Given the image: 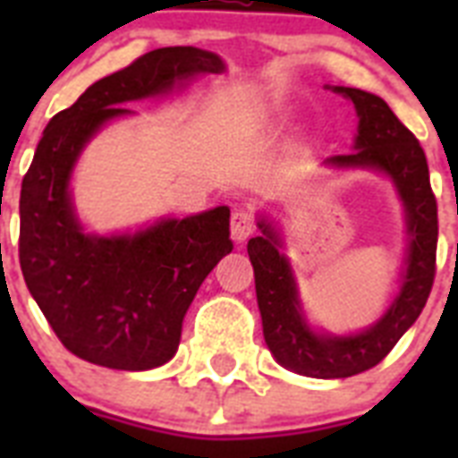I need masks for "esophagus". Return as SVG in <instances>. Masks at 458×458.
Listing matches in <instances>:
<instances>
[{
    "instance_id": "esophagus-1",
    "label": "esophagus",
    "mask_w": 458,
    "mask_h": 458,
    "mask_svg": "<svg viewBox=\"0 0 458 458\" xmlns=\"http://www.w3.org/2000/svg\"><path fill=\"white\" fill-rule=\"evenodd\" d=\"M257 230V221H254V214L250 208H235L233 211V218H230V233H233V240L242 242L250 235H254Z\"/></svg>"
}]
</instances>
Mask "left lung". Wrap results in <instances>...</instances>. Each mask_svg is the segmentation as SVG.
I'll use <instances>...</instances> for the list:
<instances>
[{"label": "left lung", "mask_w": 458, "mask_h": 458, "mask_svg": "<svg viewBox=\"0 0 458 458\" xmlns=\"http://www.w3.org/2000/svg\"><path fill=\"white\" fill-rule=\"evenodd\" d=\"M335 92L354 102L359 135L356 152L327 158V164L370 165L392 175L404 199L411 244L402 293L383 318L352 337H320L301 320L293 273L278 251V235L271 225L259 223L264 235L251 237L247 251L254 266L266 344L285 369L309 377H349L383 361L423 311L433 290L437 257V199L420 142L380 97L356 88H335Z\"/></svg>", "instance_id": "8db88e82"}]
</instances>
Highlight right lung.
<instances>
[{
    "label": "right lung",
    "mask_w": 458,
    "mask_h": 458,
    "mask_svg": "<svg viewBox=\"0 0 458 458\" xmlns=\"http://www.w3.org/2000/svg\"><path fill=\"white\" fill-rule=\"evenodd\" d=\"M223 61L164 47L89 85L47 123L21 185L18 261L25 285L71 354L116 370L157 369L175 354L187 306L230 250V208L161 221L138 235L89 237L75 223L68 175L118 106L158 95Z\"/></svg>",
    "instance_id": "add662e5"
}]
</instances>
